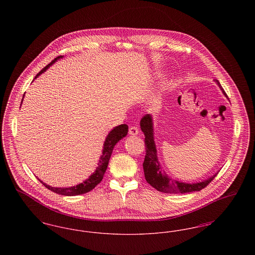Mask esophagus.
Listing matches in <instances>:
<instances>
[{"mask_svg":"<svg viewBox=\"0 0 255 255\" xmlns=\"http://www.w3.org/2000/svg\"><path fill=\"white\" fill-rule=\"evenodd\" d=\"M138 133H139V131H138V128H137L136 126H131V127L129 128V133H130V134L136 135Z\"/></svg>","mask_w":255,"mask_h":255,"instance_id":"obj_1","label":"esophagus"}]
</instances>
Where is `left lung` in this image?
I'll return each mask as SVG.
<instances>
[{
  "instance_id": "obj_1",
  "label": "left lung",
  "mask_w": 255,
  "mask_h": 255,
  "mask_svg": "<svg viewBox=\"0 0 255 255\" xmlns=\"http://www.w3.org/2000/svg\"><path fill=\"white\" fill-rule=\"evenodd\" d=\"M215 82L223 91L224 95H227L217 79H215ZM140 128L145 136L144 143H145L146 154L144 161H143L144 177L147 182L159 192L183 194V193L200 191L203 188L206 187L208 183H210L211 181H213V179L216 177L217 174L204 182H197V183H184V182H178L170 179L167 175L163 173L161 166L159 165V162H158L157 149H156L154 135H153V122H152V117L150 115L147 114L142 117L140 121Z\"/></svg>"
}]
</instances>
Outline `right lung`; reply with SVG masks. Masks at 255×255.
I'll use <instances>...</instances> for the list:
<instances>
[{"label":"right lung","mask_w":255,"mask_h":255,"mask_svg":"<svg viewBox=\"0 0 255 255\" xmlns=\"http://www.w3.org/2000/svg\"><path fill=\"white\" fill-rule=\"evenodd\" d=\"M63 56H57L54 60L51 61L49 65H47L43 70H41L39 73H37L35 78L38 77L42 73H44L45 71L48 70L50 65H52L56 60H58L59 58H62ZM24 98V97H23ZM23 101V99H22ZM128 133V125L126 124H122L119 125L117 127H115L109 134L107 135L105 142H104V146H103V152L102 155L100 157V159L98 161V166H97L96 171L93 173V175H91L89 177V179H87L85 182H81L75 186H72V187H52L49 186L48 184L44 183L42 181L40 182L43 183L44 186H46L48 189L52 192H55L57 194L64 195V196H76V195L85 194L87 192L93 190L99 182L102 181L103 176L106 172V169L108 167V163H109V159L112 155V152L114 150V147L117 144V142H119L122 138H123L126 134Z\"/></svg>","instance_id":"obj_1"}]
</instances>
